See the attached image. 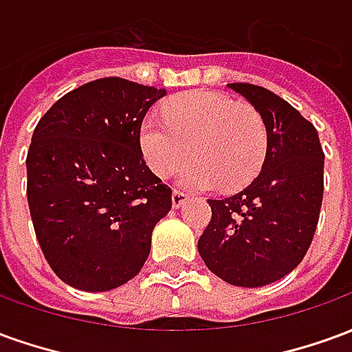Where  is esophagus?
<instances>
[{"mask_svg": "<svg viewBox=\"0 0 352 352\" xmlns=\"http://www.w3.org/2000/svg\"><path fill=\"white\" fill-rule=\"evenodd\" d=\"M186 198H188V196H186L184 192L173 190V194H171V204H173V207H175V209H179V207L183 206L184 201H186Z\"/></svg>", "mask_w": 352, "mask_h": 352, "instance_id": "obj_1", "label": "esophagus"}]
</instances>
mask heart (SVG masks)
<instances>
[{
    "label": "heart",
    "instance_id": "1",
    "mask_svg": "<svg viewBox=\"0 0 352 352\" xmlns=\"http://www.w3.org/2000/svg\"><path fill=\"white\" fill-rule=\"evenodd\" d=\"M139 148L154 175L169 179L190 154L181 175L186 188H241L258 175L267 151V130L254 107L214 90H190L162 107V118L139 126Z\"/></svg>",
    "mask_w": 352,
    "mask_h": 352
}]
</instances>
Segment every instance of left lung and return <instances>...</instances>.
<instances>
[{
	"mask_svg": "<svg viewBox=\"0 0 352 352\" xmlns=\"http://www.w3.org/2000/svg\"><path fill=\"white\" fill-rule=\"evenodd\" d=\"M262 116L267 151L245 190L209 199L198 239L206 265L236 287H264L294 270L309 249L324 192V153L315 126L267 88L232 82Z\"/></svg>",
	"mask_w": 352,
	"mask_h": 352,
	"instance_id": "8db88e82",
	"label": "left lung"
}]
</instances>
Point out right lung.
Instances as JSON below:
<instances>
[{
    "label": "right lung",
    "instance_id": "right-lung-1",
    "mask_svg": "<svg viewBox=\"0 0 352 352\" xmlns=\"http://www.w3.org/2000/svg\"><path fill=\"white\" fill-rule=\"evenodd\" d=\"M166 90L105 77L41 116L28 151V206L45 258L69 287L103 292L133 279L171 188L148 169L139 126Z\"/></svg>",
    "mask_w": 352,
    "mask_h": 352
}]
</instances>
